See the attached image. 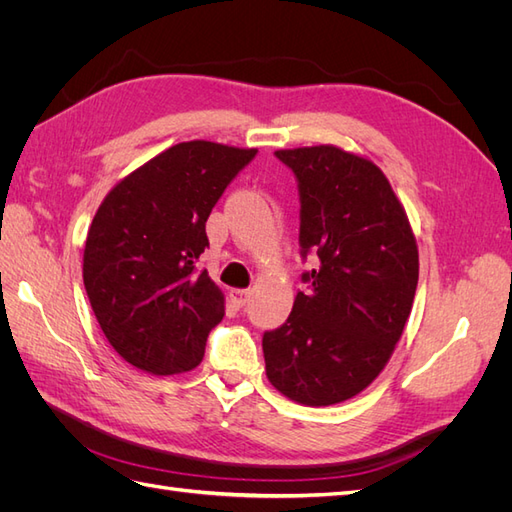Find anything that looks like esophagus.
<instances>
[{"instance_id": "34e87169", "label": "esophagus", "mask_w": 512, "mask_h": 512, "mask_svg": "<svg viewBox=\"0 0 512 512\" xmlns=\"http://www.w3.org/2000/svg\"><path fill=\"white\" fill-rule=\"evenodd\" d=\"M247 299H250V290L247 288H232L230 290V301L235 307H243L247 303Z\"/></svg>"}]
</instances>
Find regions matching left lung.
I'll return each instance as SVG.
<instances>
[{
  "mask_svg": "<svg viewBox=\"0 0 512 512\" xmlns=\"http://www.w3.org/2000/svg\"><path fill=\"white\" fill-rule=\"evenodd\" d=\"M297 179L303 260L316 256L280 329L262 335L267 378L303 406L361 393L389 363L418 284V250L389 179L333 145L280 149Z\"/></svg>",
  "mask_w": 512,
  "mask_h": 512,
  "instance_id": "left-lung-1",
  "label": "left lung"
}]
</instances>
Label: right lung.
I'll return each mask as SVG.
<instances>
[{"label":"right lung","instance_id":"1","mask_svg":"<svg viewBox=\"0 0 512 512\" xmlns=\"http://www.w3.org/2000/svg\"><path fill=\"white\" fill-rule=\"evenodd\" d=\"M258 149L179 143L106 194L87 232L83 282L108 344L156 376L194 369L224 294L196 262L207 218Z\"/></svg>","mask_w":512,"mask_h":512}]
</instances>
